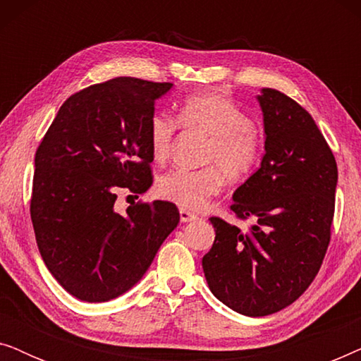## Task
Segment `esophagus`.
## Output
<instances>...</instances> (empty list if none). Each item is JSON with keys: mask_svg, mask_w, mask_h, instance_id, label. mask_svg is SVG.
I'll return each mask as SVG.
<instances>
[{"mask_svg": "<svg viewBox=\"0 0 361 361\" xmlns=\"http://www.w3.org/2000/svg\"><path fill=\"white\" fill-rule=\"evenodd\" d=\"M179 214H180V221H182V224H187V221H194V220L199 219V216H197L195 214H192V212L184 210V209H180Z\"/></svg>", "mask_w": 361, "mask_h": 361, "instance_id": "34e87169", "label": "esophagus"}]
</instances>
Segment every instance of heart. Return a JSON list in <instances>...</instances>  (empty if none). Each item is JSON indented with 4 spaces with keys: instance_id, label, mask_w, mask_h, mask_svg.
I'll return each mask as SVG.
<instances>
[{
    "instance_id": "heart-1",
    "label": "heart",
    "mask_w": 361,
    "mask_h": 361,
    "mask_svg": "<svg viewBox=\"0 0 361 361\" xmlns=\"http://www.w3.org/2000/svg\"><path fill=\"white\" fill-rule=\"evenodd\" d=\"M176 120L185 130L210 136L199 171L176 169L157 182V194L184 210H204L225 179L238 184L253 174L263 152V140L238 105L216 93L190 95L177 106ZM176 123L164 113L151 116L147 136L152 159H169Z\"/></svg>"
}]
</instances>
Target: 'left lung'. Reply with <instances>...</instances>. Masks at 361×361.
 <instances>
[{"label":"left lung","instance_id":"8db88e82","mask_svg":"<svg viewBox=\"0 0 361 361\" xmlns=\"http://www.w3.org/2000/svg\"><path fill=\"white\" fill-rule=\"evenodd\" d=\"M258 102L266 152L230 205L236 219L255 225L241 231L210 216L215 241L202 258L215 298L250 317L288 307L317 276L332 235L338 177L332 149L298 102L274 88H263Z\"/></svg>","mask_w":361,"mask_h":361}]
</instances>
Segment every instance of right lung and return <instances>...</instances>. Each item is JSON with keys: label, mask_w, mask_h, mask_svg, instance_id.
Returning <instances> with one entry per match:
<instances>
[{"label": "right lung", "mask_w": 361, "mask_h": 361, "mask_svg": "<svg viewBox=\"0 0 361 361\" xmlns=\"http://www.w3.org/2000/svg\"><path fill=\"white\" fill-rule=\"evenodd\" d=\"M169 82L118 77L73 93L34 159L31 220L39 253L73 298L105 302L149 268L179 210L164 200L116 210L118 192L152 185L147 128Z\"/></svg>", "instance_id": "add662e5"}]
</instances>
